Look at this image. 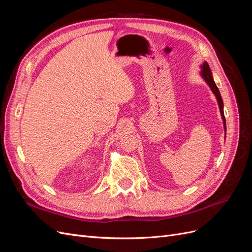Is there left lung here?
<instances>
[{
    "instance_id": "8db88e82",
    "label": "left lung",
    "mask_w": 252,
    "mask_h": 252,
    "mask_svg": "<svg viewBox=\"0 0 252 252\" xmlns=\"http://www.w3.org/2000/svg\"><path fill=\"white\" fill-rule=\"evenodd\" d=\"M201 75L202 78L205 80V82L208 84V86L210 87V89L212 90V93L215 94L217 100H218V104H219V107H220V116H222L223 119V123H224V129L226 130V120H225V116H224V104H223V100H222V96H220V90L217 87L215 81H213L212 78V73L210 70V67L208 65L207 62H204L203 65H201Z\"/></svg>"
}]
</instances>
